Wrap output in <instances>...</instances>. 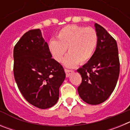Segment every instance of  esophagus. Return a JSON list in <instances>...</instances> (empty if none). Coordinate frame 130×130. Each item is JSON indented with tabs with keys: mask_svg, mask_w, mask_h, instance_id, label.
Instances as JSON below:
<instances>
[{
	"mask_svg": "<svg viewBox=\"0 0 130 130\" xmlns=\"http://www.w3.org/2000/svg\"><path fill=\"white\" fill-rule=\"evenodd\" d=\"M64 71H65V72H66V77H69L70 75L72 74V73L73 72V70H68V69H64Z\"/></svg>",
	"mask_w": 130,
	"mask_h": 130,
	"instance_id": "obj_1",
	"label": "esophagus"
}]
</instances>
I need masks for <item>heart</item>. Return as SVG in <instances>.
<instances>
[{
    "mask_svg": "<svg viewBox=\"0 0 130 130\" xmlns=\"http://www.w3.org/2000/svg\"><path fill=\"white\" fill-rule=\"evenodd\" d=\"M57 40L51 39L48 49L53 58L61 62L66 51L69 55L64 59L67 67H74L78 63L84 64L92 57L98 43V34L92 28L77 25H68L60 30Z\"/></svg>",
    "mask_w": 130,
    "mask_h": 130,
    "instance_id": "b5f03b06",
    "label": "heart"
}]
</instances>
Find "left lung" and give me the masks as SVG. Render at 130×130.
<instances>
[{
	"mask_svg": "<svg viewBox=\"0 0 130 130\" xmlns=\"http://www.w3.org/2000/svg\"><path fill=\"white\" fill-rule=\"evenodd\" d=\"M98 43L88 62L77 70L82 77L78 87L85 102L98 105L105 102L113 92L120 73V61L116 40L98 24H95Z\"/></svg>",
	"mask_w": 130,
	"mask_h": 130,
	"instance_id": "left-lung-1",
	"label": "left lung"
}]
</instances>
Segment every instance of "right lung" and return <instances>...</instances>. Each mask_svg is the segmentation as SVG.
Here are the masks:
<instances>
[{"label": "right lung", "mask_w": 130, "mask_h": 130, "mask_svg": "<svg viewBox=\"0 0 130 130\" xmlns=\"http://www.w3.org/2000/svg\"><path fill=\"white\" fill-rule=\"evenodd\" d=\"M51 57L40 29L25 33L13 49L16 83L25 99L40 109L57 104L66 77L62 66Z\"/></svg>", "instance_id": "obj_1"}]
</instances>
